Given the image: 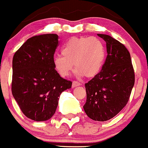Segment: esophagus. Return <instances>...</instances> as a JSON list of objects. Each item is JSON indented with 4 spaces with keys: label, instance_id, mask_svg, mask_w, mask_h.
Instances as JSON below:
<instances>
[{
    "label": "esophagus",
    "instance_id": "esophagus-1",
    "mask_svg": "<svg viewBox=\"0 0 148 148\" xmlns=\"http://www.w3.org/2000/svg\"><path fill=\"white\" fill-rule=\"evenodd\" d=\"M80 85H81V83L78 82V81H73L72 86H73V88H75V87L78 86H80Z\"/></svg>",
    "mask_w": 148,
    "mask_h": 148
}]
</instances>
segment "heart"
I'll list each match as a JSON object with an SVG mask.
<instances>
[{"label": "heart", "instance_id": "b5f03b06", "mask_svg": "<svg viewBox=\"0 0 148 148\" xmlns=\"http://www.w3.org/2000/svg\"><path fill=\"white\" fill-rule=\"evenodd\" d=\"M106 47L100 39L95 37L72 38L63 46L62 54L54 57L56 72L66 77L73 68L76 74L86 78L96 76L101 71L106 59Z\"/></svg>", "mask_w": 148, "mask_h": 148}]
</instances>
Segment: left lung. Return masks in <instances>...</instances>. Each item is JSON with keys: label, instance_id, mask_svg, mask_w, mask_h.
Listing matches in <instances>:
<instances>
[{"label": "left lung", "instance_id": "8db88e82", "mask_svg": "<svg viewBox=\"0 0 148 148\" xmlns=\"http://www.w3.org/2000/svg\"><path fill=\"white\" fill-rule=\"evenodd\" d=\"M105 42L108 56L101 71L85 84L86 102L84 109L90 119L105 121L126 105L135 75L129 51L111 36L98 34Z\"/></svg>", "mask_w": 148, "mask_h": 148}]
</instances>
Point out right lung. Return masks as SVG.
<instances>
[{
    "label": "right lung",
    "mask_w": 148,
    "mask_h": 148,
    "mask_svg": "<svg viewBox=\"0 0 148 148\" xmlns=\"http://www.w3.org/2000/svg\"><path fill=\"white\" fill-rule=\"evenodd\" d=\"M58 38L57 34L33 36L13 57L12 94L24 115L35 121L50 119L61 93L72 86L71 81L62 78L53 64Z\"/></svg>",
    "instance_id": "obj_1"
}]
</instances>
